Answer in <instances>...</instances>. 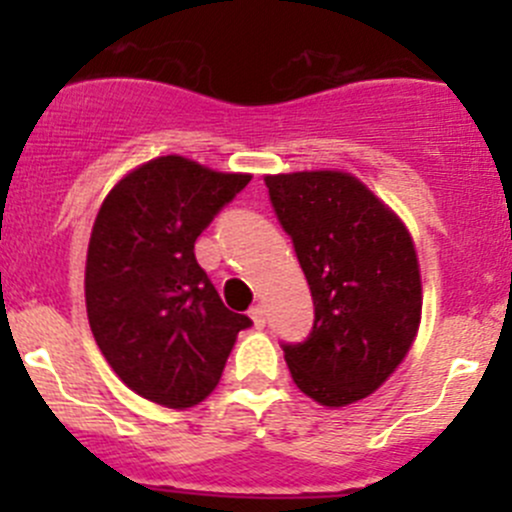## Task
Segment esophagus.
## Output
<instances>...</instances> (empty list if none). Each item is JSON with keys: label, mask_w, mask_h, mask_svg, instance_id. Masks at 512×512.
<instances>
[{"label": "esophagus", "mask_w": 512, "mask_h": 512, "mask_svg": "<svg viewBox=\"0 0 512 512\" xmlns=\"http://www.w3.org/2000/svg\"><path fill=\"white\" fill-rule=\"evenodd\" d=\"M250 319L255 322L257 329H262V327H265V309H262L260 304H255V307L250 309Z\"/></svg>", "instance_id": "1"}]
</instances>
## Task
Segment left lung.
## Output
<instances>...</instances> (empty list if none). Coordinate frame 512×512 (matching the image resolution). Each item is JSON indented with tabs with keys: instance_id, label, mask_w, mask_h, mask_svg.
Wrapping results in <instances>:
<instances>
[{
	"instance_id": "1",
	"label": "left lung",
	"mask_w": 512,
	"mask_h": 512,
	"mask_svg": "<svg viewBox=\"0 0 512 512\" xmlns=\"http://www.w3.org/2000/svg\"><path fill=\"white\" fill-rule=\"evenodd\" d=\"M314 302L312 332L282 344L299 391L347 406L379 389L421 322V275L406 225L349 173L267 175Z\"/></svg>"
}]
</instances>
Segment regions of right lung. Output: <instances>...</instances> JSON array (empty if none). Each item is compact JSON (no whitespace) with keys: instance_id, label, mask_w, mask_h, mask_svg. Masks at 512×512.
I'll use <instances>...</instances> for the list:
<instances>
[{"instance_id":"1","label":"right lung","mask_w":512,"mask_h":512,"mask_svg":"<svg viewBox=\"0 0 512 512\" xmlns=\"http://www.w3.org/2000/svg\"><path fill=\"white\" fill-rule=\"evenodd\" d=\"M250 178L160 156L118 180L98 210L86 255L91 332L118 379L153 404H200L252 324L195 260L200 232Z\"/></svg>"}]
</instances>
